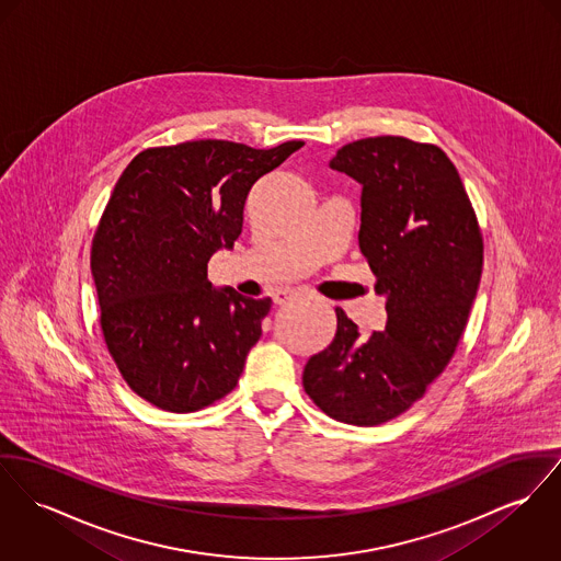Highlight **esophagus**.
I'll list each match as a JSON object with an SVG mask.
<instances>
[{"label": "esophagus", "instance_id": "1", "mask_svg": "<svg viewBox=\"0 0 561 561\" xmlns=\"http://www.w3.org/2000/svg\"><path fill=\"white\" fill-rule=\"evenodd\" d=\"M295 290H277L275 295H273V301L275 305H286V302L293 301L295 299Z\"/></svg>", "mask_w": 561, "mask_h": 561}]
</instances>
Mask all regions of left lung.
<instances>
[{
    "label": "left lung",
    "instance_id": "8db88e82",
    "mask_svg": "<svg viewBox=\"0 0 561 561\" xmlns=\"http://www.w3.org/2000/svg\"><path fill=\"white\" fill-rule=\"evenodd\" d=\"M360 183L358 248L387 301V327L337 333L302 371L305 392L335 421L382 425L419 401L453 358L482 273L474 209L448 156L403 136L342 147L329 162Z\"/></svg>",
    "mask_w": 561,
    "mask_h": 561
}]
</instances>
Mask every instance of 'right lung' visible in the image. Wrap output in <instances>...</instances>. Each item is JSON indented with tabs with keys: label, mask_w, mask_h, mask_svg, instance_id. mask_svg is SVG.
Listing matches in <instances>:
<instances>
[{
	"label": "right lung",
	"mask_w": 561,
	"mask_h": 561,
	"mask_svg": "<svg viewBox=\"0 0 561 561\" xmlns=\"http://www.w3.org/2000/svg\"><path fill=\"white\" fill-rule=\"evenodd\" d=\"M301 147L190 140L145 149L119 176L91 275L108 352L156 408L196 412L237 387L271 299L216 288L207 262L239 239L252 185Z\"/></svg>",
	"instance_id": "right-lung-1"
}]
</instances>
